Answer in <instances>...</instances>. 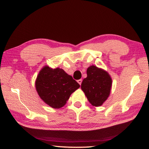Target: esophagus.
I'll list each match as a JSON object with an SVG mask.
<instances>
[{"label": "esophagus", "instance_id": "34e87169", "mask_svg": "<svg viewBox=\"0 0 149 149\" xmlns=\"http://www.w3.org/2000/svg\"><path fill=\"white\" fill-rule=\"evenodd\" d=\"M77 82H78V84H79V85H81V82H82V79H79L77 80Z\"/></svg>", "mask_w": 149, "mask_h": 149}]
</instances>
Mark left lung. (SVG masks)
I'll return each mask as SVG.
<instances>
[{"label": "left lung", "instance_id": "1", "mask_svg": "<svg viewBox=\"0 0 149 149\" xmlns=\"http://www.w3.org/2000/svg\"><path fill=\"white\" fill-rule=\"evenodd\" d=\"M112 79L107 72L96 66L87 70V77L82 81L81 88L92 105L100 106L109 96Z\"/></svg>", "mask_w": 149, "mask_h": 149}]
</instances>
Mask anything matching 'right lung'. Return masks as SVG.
<instances>
[{
	"instance_id": "1",
	"label": "right lung",
	"mask_w": 149,
	"mask_h": 149,
	"mask_svg": "<svg viewBox=\"0 0 149 149\" xmlns=\"http://www.w3.org/2000/svg\"><path fill=\"white\" fill-rule=\"evenodd\" d=\"M41 98L53 108L65 105L70 95L79 88V84L71 75L59 68L45 66L40 71L35 82Z\"/></svg>"
}]
</instances>
